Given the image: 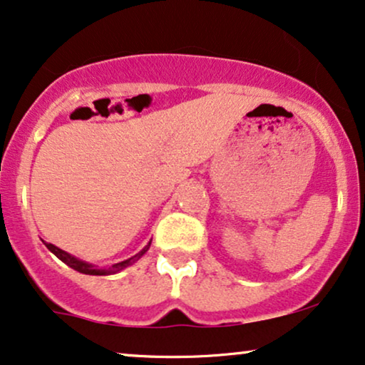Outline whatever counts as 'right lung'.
Wrapping results in <instances>:
<instances>
[{"label":"right lung","mask_w":365,"mask_h":365,"mask_svg":"<svg viewBox=\"0 0 365 365\" xmlns=\"http://www.w3.org/2000/svg\"><path fill=\"white\" fill-rule=\"evenodd\" d=\"M46 247L48 249H50L53 254H55L58 259H60L61 262H65V264L68 265V267H71L73 270H76V272H80V274H86V275H110V274H116V272H120V270H123V269H126V267L128 265H132L135 260L137 259H140V257H142L145 252L148 250V247H150V244L145 247V249L140 252V254H137V255H133L132 259H128V260H123V262H120V264H115V265H111V267H108V269L106 270H98V269H95L93 265H90V264H86V262H81V260H78V259H75V257L73 255H70V254H66L65 250H61V249H58V247H55V245H51V244H46Z\"/></svg>","instance_id":"right-lung-1"}]
</instances>
